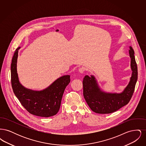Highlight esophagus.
I'll list each match as a JSON object with an SVG mask.
<instances>
[{
    "label": "esophagus",
    "mask_w": 146,
    "mask_h": 146,
    "mask_svg": "<svg viewBox=\"0 0 146 146\" xmlns=\"http://www.w3.org/2000/svg\"><path fill=\"white\" fill-rule=\"evenodd\" d=\"M79 72L80 73H83L84 72V71H85V69L83 67H80V68H79Z\"/></svg>",
    "instance_id": "1"
}]
</instances>
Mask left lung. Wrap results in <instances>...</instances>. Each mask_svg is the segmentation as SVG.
<instances>
[{
    "instance_id": "left-lung-1",
    "label": "left lung",
    "mask_w": 146,
    "mask_h": 146,
    "mask_svg": "<svg viewBox=\"0 0 146 146\" xmlns=\"http://www.w3.org/2000/svg\"><path fill=\"white\" fill-rule=\"evenodd\" d=\"M129 48L132 74L129 83L121 92H105L99 86L94 76H84L83 81L84 97L92 111L99 114L111 113L126 105L131 100L137 80L138 72L134 51L131 46Z\"/></svg>"
}]
</instances>
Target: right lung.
I'll list each match as a JSON object with an SVG mask.
<instances>
[{
	"instance_id": "add662e5",
	"label": "right lung",
	"mask_w": 146,
	"mask_h": 146,
	"mask_svg": "<svg viewBox=\"0 0 146 146\" xmlns=\"http://www.w3.org/2000/svg\"><path fill=\"white\" fill-rule=\"evenodd\" d=\"M19 47L15 50L11 64V85L14 94L21 104L31 114L42 117H50L59 111L63 94L70 83V75L57 79L42 90H33L23 86L20 82L17 71Z\"/></svg>"
}]
</instances>
